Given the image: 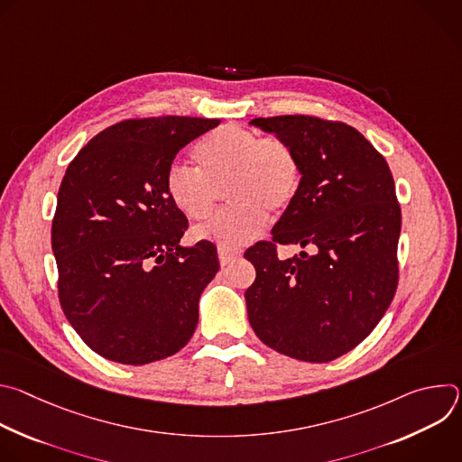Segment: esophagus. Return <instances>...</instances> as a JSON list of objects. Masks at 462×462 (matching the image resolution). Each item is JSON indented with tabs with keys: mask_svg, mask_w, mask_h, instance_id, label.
<instances>
[{
	"mask_svg": "<svg viewBox=\"0 0 462 462\" xmlns=\"http://www.w3.org/2000/svg\"><path fill=\"white\" fill-rule=\"evenodd\" d=\"M217 255H219V263L223 267H226V265H230V263L234 261V259H237L239 255H241V250H237V248H228V246H219L217 248Z\"/></svg>",
	"mask_w": 462,
	"mask_h": 462,
	"instance_id": "esophagus-1",
	"label": "esophagus"
}]
</instances>
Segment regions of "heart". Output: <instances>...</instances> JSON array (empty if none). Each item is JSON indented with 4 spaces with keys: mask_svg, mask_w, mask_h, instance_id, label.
I'll use <instances>...</instances> for the list:
<instances>
[{
    "mask_svg": "<svg viewBox=\"0 0 462 462\" xmlns=\"http://www.w3.org/2000/svg\"><path fill=\"white\" fill-rule=\"evenodd\" d=\"M195 159L199 170L184 162L168 168L166 193L184 217L205 221L225 186V199L232 205L197 230L201 239L221 246H241L257 237L267 214H283L300 191L301 164L292 146L237 124L210 131L197 144Z\"/></svg>",
    "mask_w": 462,
    "mask_h": 462,
    "instance_id": "heart-1",
    "label": "heart"
}]
</instances>
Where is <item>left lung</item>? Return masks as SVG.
I'll use <instances>...</instances> for the list:
<instances>
[{"label":"left lung","instance_id":"obj_1","mask_svg":"<svg viewBox=\"0 0 462 462\" xmlns=\"http://www.w3.org/2000/svg\"><path fill=\"white\" fill-rule=\"evenodd\" d=\"M296 152L301 184L271 241L245 252L255 267L248 321L271 349L331 362L364 342L399 285L402 225L385 159L353 125L310 115L254 118ZM278 244L310 247L282 262Z\"/></svg>","mask_w":462,"mask_h":462}]
</instances>
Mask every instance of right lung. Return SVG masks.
Instances as JSON below:
<instances>
[{
	"mask_svg": "<svg viewBox=\"0 0 462 462\" xmlns=\"http://www.w3.org/2000/svg\"><path fill=\"white\" fill-rule=\"evenodd\" d=\"M219 118L116 122L69 162L51 243L65 318L97 355L144 365L175 355L199 321V296L219 271L216 246L179 245L188 219L166 193V171Z\"/></svg>",
	"mask_w": 462,
	"mask_h": 462,
	"instance_id": "1",
	"label": "right lung"
}]
</instances>
